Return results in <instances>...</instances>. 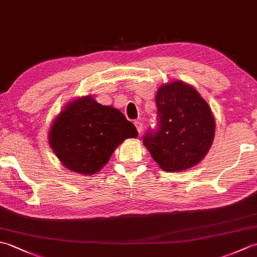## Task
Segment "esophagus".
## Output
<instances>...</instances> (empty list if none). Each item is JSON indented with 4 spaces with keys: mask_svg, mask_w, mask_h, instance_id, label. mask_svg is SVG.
<instances>
[{
    "mask_svg": "<svg viewBox=\"0 0 257 257\" xmlns=\"http://www.w3.org/2000/svg\"><path fill=\"white\" fill-rule=\"evenodd\" d=\"M135 125H136V128H137L139 134L143 133V130H144V123H143V122L139 121V120H136V121H135Z\"/></svg>",
    "mask_w": 257,
    "mask_h": 257,
    "instance_id": "1",
    "label": "esophagus"
}]
</instances>
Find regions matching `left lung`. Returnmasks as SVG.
Segmentation results:
<instances>
[{
  "instance_id": "obj_1",
  "label": "left lung",
  "mask_w": 257,
  "mask_h": 257,
  "mask_svg": "<svg viewBox=\"0 0 257 257\" xmlns=\"http://www.w3.org/2000/svg\"><path fill=\"white\" fill-rule=\"evenodd\" d=\"M158 127L149 130L144 145L167 172L192 168L210 150L215 119L195 88L181 80L160 86L156 95Z\"/></svg>"
}]
</instances>
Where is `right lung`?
Segmentation results:
<instances>
[{
    "instance_id": "add662e5",
    "label": "right lung",
    "mask_w": 257,
    "mask_h": 257,
    "mask_svg": "<svg viewBox=\"0 0 257 257\" xmlns=\"http://www.w3.org/2000/svg\"><path fill=\"white\" fill-rule=\"evenodd\" d=\"M138 132L123 113L98 103L90 95L68 102L48 134L53 151L64 167L84 176L98 172L117 147Z\"/></svg>"
}]
</instances>
